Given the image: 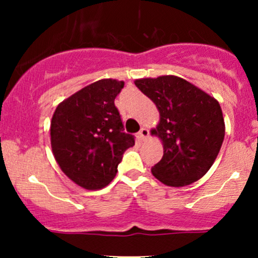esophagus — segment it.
Masks as SVG:
<instances>
[{
  "label": "esophagus",
  "instance_id": "1",
  "mask_svg": "<svg viewBox=\"0 0 258 258\" xmlns=\"http://www.w3.org/2000/svg\"><path fill=\"white\" fill-rule=\"evenodd\" d=\"M148 136H149V131H148L147 128H142L141 131L138 132V138L141 139V141H144V139H147Z\"/></svg>",
  "mask_w": 258,
  "mask_h": 258
}]
</instances>
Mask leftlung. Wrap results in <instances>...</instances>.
I'll use <instances>...</instances> for the list:
<instances>
[{"instance_id":"left-lung-1","label":"left lung","mask_w":258,"mask_h":258,"mask_svg":"<svg viewBox=\"0 0 258 258\" xmlns=\"http://www.w3.org/2000/svg\"><path fill=\"white\" fill-rule=\"evenodd\" d=\"M135 85L155 103L160 122L153 135L164 144V156L153 176L170 186L197 182L217 158L224 139L220 103L177 76L139 79Z\"/></svg>"}]
</instances>
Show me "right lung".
<instances>
[{"label":"right lung","mask_w":258,"mask_h":258,"mask_svg":"<svg viewBox=\"0 0 258 258\" xmlns=\"http://www.w3.org/2000/svg\"><path fill=\"white\" fill-rule=\"evenodd\" d=\"M122 81L103 79L76 92L57 106L51 121L55 161L73 182L88 189L104 188L115 178L123 153L135 136L123 132L114 100Z\"/></svg>","instance_id":"right-lung-1"}]
</instances>
